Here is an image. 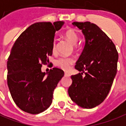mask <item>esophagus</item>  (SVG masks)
I'll use <instances>...</instances> for the list:
<instances>
[{
  "label": "esophagus",
  "instance_id": "1",
  "mask_svg": "<svg viewBox=\"0 0 126 126\" xmlns=\"http://www.w3.org/2000/svg\"><path fill=\"white\" fill-rule=\"evenodd\" d=\"M65 76H69L70 74H69V72H65Z\"/></svg>",
  "mask_w": 126,
  "mask_h": 126
}]
</instances>
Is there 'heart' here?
I'll use <instances>...</instances> for the list:
<instances>
[{
	"label": "heart",
	"mask_w": 126,
	"mask_h": 126,
	"mask_svg": "<svg viewBox=\"0 0 126 126\" xmlns=\"http://www.w3.org/2000/svg\"><path fill=\"white\" fill-rule=\"evenodd\" d=\"M64 35L65 38L73 45H76L77 44L78 40V33L74 29H68L67 30H66ZM54 50H55V41H54L52 44V50L54 51ZM74 62V60L72 58L61 57L56 61V65L63 69V70L68 71Z\"/></svg>",
	"instance_id": "obj_1"
}]
</instances>
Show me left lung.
<instances>
[{
    "instance_id": "1",
    "label": "left lung",
    "mask_w": 126,
    "mask_h": 126,
    "mask_svg": "<svg viewBox=\"0 0 126 126\" xmlns=\"http://www.w3.org/2000/svg\"><path fill=\"white\" fill-rule=\"evenodd\" d=\"M72 24L82 31L85 44L75 65L81 73L71 76L68 94L78 106L92 109L102 102L110 90L117 74L118 52L113 42L96 24L89 22Z\"/></svg>"
}]
</instances>
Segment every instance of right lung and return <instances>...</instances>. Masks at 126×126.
<instances>
[{
  "mask_svg": "<svg viewBox=\"0 0 126 126\" xmlns=\"http://www.w3.org/2000/svg\"><path fill=\"white\" fill-rule=\"evenodd\" d=\"M63 21L37 22L31 25L17 39L7 61V84L16 104L24 112L39 114L52 102L53 91L64 76L54 67L42 72V64L49 63L55 32Z\"/></svg>",
  "mask_w": 126,
  "mask_h": 126,
  "instance_id": "add662e5",
  "label": "right lung"
}]
</instances>
